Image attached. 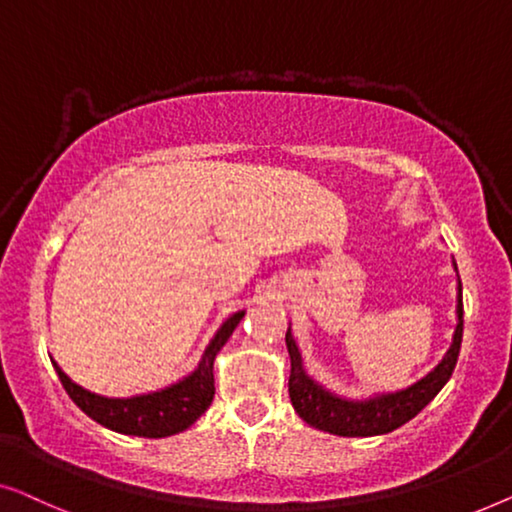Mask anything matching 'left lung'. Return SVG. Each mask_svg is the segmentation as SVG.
<instances>
[{"label": "left lung", "mask_w": 512, "mask_h": 512, "mask_svg": "<svg viewBox=\"0 0 512 512\" xmlns=\"http://www.w3.org/2000/svg\"><path fill=\"white\" fill-rule=\"evenodd\" d=\"M452 266L457 264L452 259ZM457 327L452 334V343L448 352H445L441 362L431 369L427 376L415 380L413 385L403 387V390L394 392H373L371 397L350 399L341 397V394L331 392L329 387L318 383L311 373L306 371L304 357H301L299 343L292 334V327H287L285 343L287 352H290V399L292 406L297 410L301 420L311 427L327 431L334 436H380L390 434V431L399 429L401 424L420 413L427 403L443 390L448 383L452 371H455L459 348H462V334H464V304H462V280L457 273Z\"/></svg>", "instance_id": "1"}]
</instances>
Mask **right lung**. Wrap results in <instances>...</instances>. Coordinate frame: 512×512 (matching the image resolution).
Wrapping results in <instances>:
<instances>
[{"mask_svg":"<svg viewBox=\"0 0 512 512\" xmlns=\"http://www.w3.org/2000/svg\"><path fill=\"white\" fill-rule=\"evenodd\" d=\"M246 311H236L222 322L208 341L204 355L199 364L176 383L160 390L132 394V397H104V394L90 392L74 383L67 373L60 369V364L53 362L57 376H60L64 390L83 410L85 415L102 424V427L118 431L125 436H141V438H164L181 434L190 429L206 408L211 406L215 394L213 380V362L222 350V345L229 341L234 329L239 327Z\"/></svg>","mask_w":512,"mask_h":512,"instance_id":"obj_1","label":"right lung"}]
</instances>
